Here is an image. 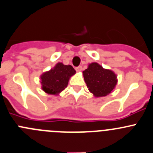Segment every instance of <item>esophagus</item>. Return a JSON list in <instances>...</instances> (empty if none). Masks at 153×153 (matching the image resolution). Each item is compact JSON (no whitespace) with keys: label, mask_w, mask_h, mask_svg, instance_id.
<instances>
[{"label":"esophagus","mask_w":153,"mask_h":153,"mask_svg":"<svg viewBox=\"0 0 153 153\" xmlns=\"http://www.w3.org/2000/svg\"><path fill=\"white\" fill-rule=\"evenodd\" d=\"M75 70H76L77 72H81V71L82 70V66H78V67L75 68Z\"/></svg>","instance_id":"34e87169"}]
</instances>
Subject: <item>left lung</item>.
Returning a JSON list of instances; mask_svg holds the SVG:
<instances>
[{"mask_svg": "<svg viewBox=\"0 0 153 153\" xmlns=\"http://www.w3.org/2000/svg\"><path fill=\"white\" fill-rule=\"evenodd\" d=\"M84 81L89 90L96 97L109 94L116 86L117 79L114 72L105 69L97 63H92L83 72Z\"/></svg>", "mask_w": 153, "mask_h": 153, "instance_id": "left-lung-1", "label": "left lung"}]
</instances>
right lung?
Returning a JSON list of instances; mask_svg holds the SVG:
<instances>
[{
  "instance_id": "obj_1",
  "label": "right lung",
  "mask_w": 153,
  "mask_h": 153,
  "mask_svg": "<svg viewBox=\"0 0 153 153\" xmlns=\"http://www.w3.org/2000/svg\"><path fill=\"white\" fill-rule=\"evenodd\" d=\"M75 72L71 65L67 66L58 63L54 69L45 72L41 76L42 90L48 94H58L67 87L69 78Z\"/></svg>"
}]
</instances>
